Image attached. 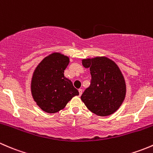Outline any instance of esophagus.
<instances>
[{"label":"esophagus","mask_w":153,"mask_h":153,"mask_svg":"<svg viewBox=\"0 0 153 153\" xmlns=\"http://www.w3.org/2000/svg\"><path fill=\"white\" fill-rule=\"evenodd\" d=\"M79 96H81L82 94V89H79Z\"/></svg>","instance_id":"obj_1"}]
</instances>
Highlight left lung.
Instances as JSON below:
<instances>
[{"label":"left lung","instance_id":"obj_1","mask_svg":"<svg viewBox=\"0 0 153 153\" xmlns=\"http://www.w3.org/2000/svg\"><path fill=\"white\" fill-rule=\"evenodd\" d=\"M89 68L91 85L81 96L88 109L100 116L115 113L125 98L126 84L118 65L105 56L82 59Z\"/></svg>","mask_w":153,"mask_h":153}]
</instances>
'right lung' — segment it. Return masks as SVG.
<instances>
[{
  "mask_svg": "<svg viewBox=\"0 0 153 153\" xmlns=\"http://www.w3.org/2000/svg\"><path fill=\"white\" fill-rule=\"evenodd\" d=\"M69 58L53 53L44 58L33 74L31 94L43 111L54 113L63 109L74 97L79 95L71 81L64 76Z\"/></svg>",
  "mask_w": 153,
  "mask_h": 153,
  "instance_id": "obj_1",
  "label": "right lung"
}]
</instances>
